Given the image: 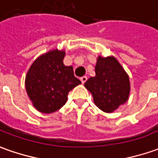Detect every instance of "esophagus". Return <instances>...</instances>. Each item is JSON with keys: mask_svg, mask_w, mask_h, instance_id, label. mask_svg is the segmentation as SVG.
<instances>
[{"mask_svg": "<svg viewBox=\"0 0 158 158\" xmlns=\"http://www.w3.org/2000/svg\"><path fill=\"white\" fill-rule=\"evenodd\" d=\"M80 80H81L82 84H85V82L87 80V77H86V76H83V77H81V78H80Z\"/></svg>", "mask_w": 158, "mask_h": 158, "instance_id": "1", "label": "esophagus"}]
</instances>
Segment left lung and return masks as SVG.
<instances>
[{
    "label": "left lung",
    "instance_id": "8db88e82",
    "mask_svg": "<svg viewBox=\"0 0 158 158\" xmlns=\"http://www.w3.org/2000/svg\"><path fill=\"white\" fill-rule=\"evenodd\" d=\"M94 77L85 83L92 93L94 104L103 111L110 113L128 100L131 84L127 73L115 57L98 56Z\"/></svg>",
    "mask_w": 158,
    "mask_h": 158
}]
</instances>
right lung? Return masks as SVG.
<instances>
[{
  "mask_svg": "<svg viewBox=\"0 0 158 158\" xmlns=\"http://www.w3.org/2000/svg\"><path fill=\"white\" fill-rule=\"evenodd\" d=\"M65 52L52 49L39 56L26 75L27 93L34 107L43 113H52L67 101L71 90L81 84L72 65L63 63Z\"/></svg>",
  "mask_w": 158,
  "mask_h": 158,
  "instance_id": "1",
  "label": "right lung"
}]
</instances>
